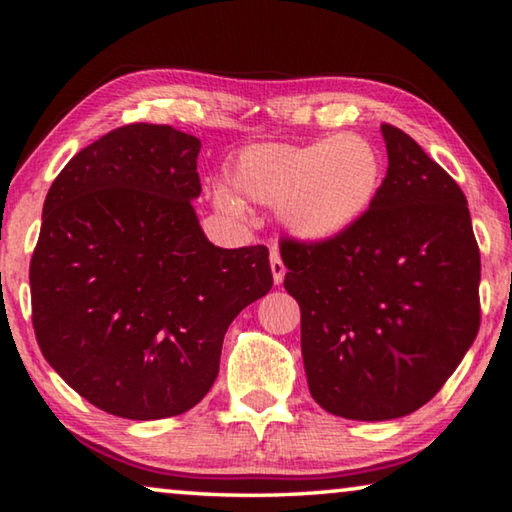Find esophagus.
I'll list each match as a JSON object with an SVG mask.
<instances>
[{"label":"esophagus","mask_w":512,"mask_h":512,"mask_svg":"<svg viewBox=\"0 0 512 512\" xmlns=\"http://www.w3.org/2000/svg\"><path fill=\"white\" fill-rule=\"evenodd\" d=\"M271 271H273V282L282 284L284 273H287V266H284L282 257H280V250H277V248H271Z\"/></svg>","instance_id":"34e87169"}]
</instances>
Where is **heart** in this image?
<instances>
[{"label":"heart","instance_id":"1","mask_svg":"<svg viewBox=\"0 0 512 512\" xmlns=\"http://www.w3.org/2000/svg\"><path fill=\"white\" fill-rule=\"evenodd\" d=\"M381 176L379 151L359 133L305 144H257L230 167V183L241 196L277 203L280 221L307 241H327L354 228L375 205ZM214 203L225 214L244 210L228 189H216Z\"/></svg>","mask_w":512,"mask_h":512}]
</instances>
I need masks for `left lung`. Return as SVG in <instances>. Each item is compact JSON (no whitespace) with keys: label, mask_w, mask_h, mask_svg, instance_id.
<instances>
[{"label":"left lung","mask_w":512,"mask_h":512,"mask_svg":"<svg viewBox=\"0 0 512 512\" xmlns=\"http://www.w3.org/2000/svg\"><path fill=\"white\" fill-rule=\"evenodd\" d=\"M381 135L388 169L370 212L341 237L280 241L309 393L325 411L366 422L427 404L481 323L465 194L400 128L381 124Z\"/></svg>","instance_id":"8db88e82"}]
</instances>
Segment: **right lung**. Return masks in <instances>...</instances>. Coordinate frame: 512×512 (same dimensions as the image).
Returning a JSON list of instances; mask_svg holds the SVG:
<instances>
[{
    "label": "right lung",
    "mask_w": 512,
    "mask_h": 512,
    "mask_svg": "<svg viewBox=\"0 0 512 512\" xmlns=\"http://www.w3.org/2000/svg\"><path fill=\"white\" fill-rule=\"evenodd\" d=\"M201 140L128 124L74 155L51 183L33 250L42 354L76 393L128 420L192 409L219 375L223 336L273 287L266 246L207 241Z\"/></svg>",
    "instance_id": "obj_1"
}]
</instances>
